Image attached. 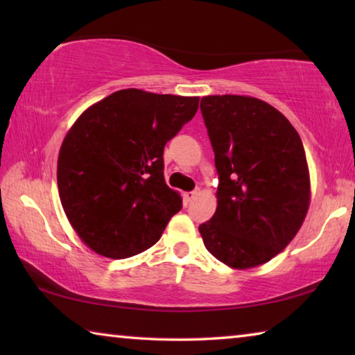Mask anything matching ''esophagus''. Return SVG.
Returning a JSON list of instances; mask_svg holds the SVG:
<instances>
[{
  "instance_id": "34e87169",
  "label": "esophagus",
  "mask_w": 355,
  "mask_h": 355,
  "mask_svg": "<svg viewBox=\"0 0 355 355\" xmlns=\"http://www.w3.org/2000/svg\"><path fill=\"white\" fill-rule=\"evenodd\" d=\"M199 194V191L197 189H194V191H191V192H186L184 194V199H186V202H191L192 199H194V197Z\"/></svg>"
}]
</instances>
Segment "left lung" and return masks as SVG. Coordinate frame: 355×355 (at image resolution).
<instances>
[{"label": "left lung", "mask_w": 355, "mask_h": 355, "mask_svg": "<svg viewBox=\"0 0 355 355\" xmlns=\"http://www.w3.org/2000/svg\"><path fill=\"white\" fill-rule=\"evenodd\" d=\"M218 171V208L199 232L209 254L236 269L271 260L296 236L310 202L302 141L284 114L241 95L200 101Z\"/></svg>", "instance_id": "left-lung-1"}]
</instances>
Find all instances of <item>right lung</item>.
<instances>
[{
	"mask_svg": "<svg viewBox=\"0 0 355 355\" xmlns=\"http://www.w3.org/2000/svg\"><path fill=\"white\" fill-rule=\"evenodd\" d=\"M197 107L199 97L123 89L84 111L65 136L59 197L71 227L97 254H141L182 209V197L166 184L163 153Z\"/></svg>",
	"mask_w": 355,
	"mask_h": 355,
	"instance_id": "1",
	"label": "right lung"
}]
</instances>
